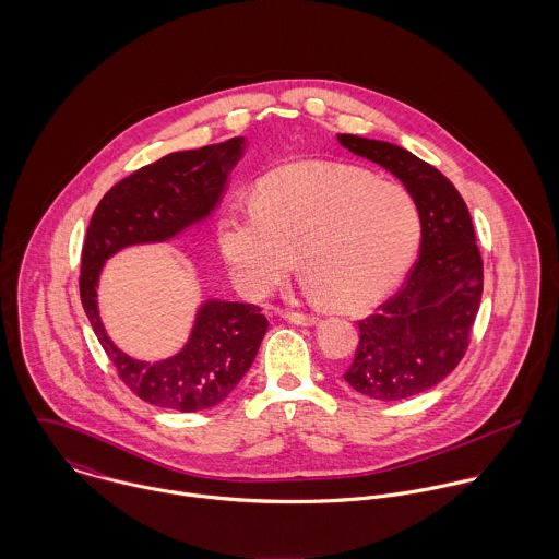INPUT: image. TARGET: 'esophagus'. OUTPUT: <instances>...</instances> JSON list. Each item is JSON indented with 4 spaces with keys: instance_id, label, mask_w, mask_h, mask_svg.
Wrapping results in <instances>:
<instances>
[{
    "instance_id": "1",
    "label": "esophagus",
    "mask_w": 559,
    "mask_h": 559,
    "mask_svg": "<svg viewBox=\"0 0 559 559\" xmlns=\"http://www.w3.org/2000/svg\"><path fill=\"white\" fill-rule=\"evenodd\" d=\"M284 319L288 320V322H295V324H304V326H310V324L319 322V317L301 314V312H284Z\"/></svg>"
}]
</instances>
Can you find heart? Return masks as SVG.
<instances>
[{"label": "heart", "instance_id": "1", "mask_svg": "<svg viewBox=\"0 0 559 559\" xmlns=\"http://www.w3.org/2000/svg\"><path fill=\"white\" fill-rule=\"evenodd\" d=\"M419 240V213L404 187L361 167L297 160L266 174L255 204L226 213L217 247L245 297L266 295L295 264L308 290L342 310L390 295Z\"/></svg>", "mask_w": 559, "mask_h": 559}]
</instances>
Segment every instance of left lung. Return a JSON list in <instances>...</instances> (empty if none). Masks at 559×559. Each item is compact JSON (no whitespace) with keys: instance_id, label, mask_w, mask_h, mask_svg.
<instances>
[{"instance_id":"1","label":"left lung","mask_w":559,"mask_h":559,"mask_svg":"<svg viewBox=\"0 0 559 559\" xmlns=\"http://www.w3.org/2000/svg\"><path fill=\"white\" fill-rule=\"evenodd\" d=\"M357 157L392 171L413 198L421 242L404 286L359 320L344 381L361 396L411 399L441 383L463 359L481 299V258L465 200L430 163L390 142L337 135Z\"/></svg>"}]
</instances>
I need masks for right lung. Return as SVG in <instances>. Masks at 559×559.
<instances>
[{
	"instance_id": "right-lung-1",
	"label": "right lung",
	"mask_w": 559,
	"mask_h": 559,
	"mask_svg": "<svg viewBox=\"0 0 559 559\" xmlns=\"http://www.w3.org/2000/svg\"><path fill=\"white\" fill-rule=\"evenodd\" d=\"M247 140L169 153L114 185L98 202L81 251L80 293L87 320L124 385L174 411H202L228 399L251 368L269 322L251 304L206 299L185 346L159 361L120 350L98 312L105 262L131 245L165 242L209 219Z\"/></svg>"
}]
</instances>
